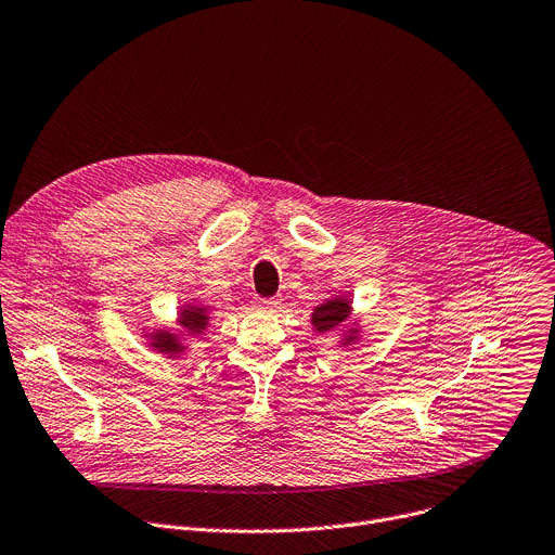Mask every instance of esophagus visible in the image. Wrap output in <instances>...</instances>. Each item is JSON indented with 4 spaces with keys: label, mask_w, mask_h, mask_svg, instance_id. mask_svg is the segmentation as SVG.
I'll return each instance as SVG.
<instances>
[{
    "label": "esophagus",
    "mask_w": 555,
    "mask_h": 555,
    "mask_svg": "<svg viewBox=\"0 0 555 555\" xmlns=\"http://www.w3.org/2000/svg\"><path fill=\"white\" fill-rule=\"evenodd\" d=\"M278 299L275 297H258L256 299V306L258 309H262V311H273V309H278Z\"/></svg>",
    "instance_id": "34e87169"
}]
</instances>
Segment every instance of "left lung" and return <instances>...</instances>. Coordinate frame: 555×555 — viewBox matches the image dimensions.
I'll return each instance as SVG.
<instances>
[{
  "label": "left lung",
  "instance_id": "1",
  "mask_svg": "<svg viewBox=\"0 0 555 555\" xmlns=\"http://www.w3.org/2000/svg\"><path fill=\"white\" fill-rule=\"evenodd\" d=\"M348 299H333L326 301L322 306H318L313 313V324L318 326V331H331L335 328L339 322H344L348 318Z\"/></svg>",
  "mask_w": 555,
  "mask_h": 555
}]
</instances>
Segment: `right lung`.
I'll return each instance as SVG.
<instances>
[{
	"mask_svg": "<svg viewBox=\"0 0 555 555\" xmlns=\"http://www.w3.org/2000/svg\"><path fill=\"white\" fill-rule=\"evenodd\" d=\"M180 324H182L184 328H188V331H196V333H198V331H205V328H207V318H205L203 309H190V311L182 313ZM156 346H158L163 352H178V350H180L178 341H176L171 335H167V333L156 339Z\"/></svg>",
	"mask_w": 555,
	"mask_h": 555,
	"instance_id": "add662e5",
	"label": "right lung"
}]
</instances>
